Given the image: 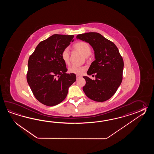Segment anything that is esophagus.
<instances>
[{
	"instance_id": "34e87169",
	"label": "esophagus",
	"mask_w": 154,
	"mask_h": 154,
	"mask_svg": "<svg viewBox=\"0 0 154 154\" xmlns=\"http://www.w3.org/2000/svg\"><path fill=\"white\" fill-rule=\"evenodd\" d=\"M82 77V76L78 75H76V79H78L79 78H81Z\"/></svg>"
}]
</instances>
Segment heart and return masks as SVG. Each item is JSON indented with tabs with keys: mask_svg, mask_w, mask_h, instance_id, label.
I'll list each match as a JSON object with an SVG mask.
<instances>
[{
	"mask_svg": "<svg viewBox=\"0 0 154 154\" xmlns=\"http://www.w3.org/2000/svg\"><path fill=\"white\" fill-rule=\"evenodd\" d=\"M75 48L78 50L79 52L85 57H88L90 55L91 53V49L90 46H89L88 43L85 42H79L76 43L74 45ZM61 57L63 62L66 64H68L69 63V58H70V52L69 48H66L63 49L62 52L61 53ZM86 70V67L84 66H76L72 65L69 68V72L70 73H72L76 75H82L84 74Z\"/></svg>",
	"mask_w": 154,
	"mask_h": 154,
	"instance_id": "b5f03b06",
	"label": "heart"
}]
</instances>
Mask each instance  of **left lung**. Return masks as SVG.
<instances>
[{
  "mask_svg": "<svg viewBox=\"0 0 154 154\" xmlns=\"http://www.w3.org/2000/svg\"><path fill=\"white\" fill-rule=\"evenodd\" d=\"M76 38L88 43L95 54V60L87 74H95L96 79L84 76L86 84L83 91L88 98L95 101H106L115 94L122 81L124 62L118 48L97 32L80 34Z\"/></svg>",
  "mask_w": 154,
  "mask_h": 154,
  "instance_id": "left-lung-1",
  "label": "left lung"
}]
</instances>
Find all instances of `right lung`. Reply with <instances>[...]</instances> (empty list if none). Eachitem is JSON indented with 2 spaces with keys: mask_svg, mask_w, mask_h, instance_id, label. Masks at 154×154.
<instances>
[{
  "mask_svg": "<svg viewBox=\"0 0 154 154\" xmlns=\"http://www.w3.org/2000/svg\"><path fill=\"white\" fill-rule=\"evenodd\" d=\"M73 38V35H53L39 43L29 57L27 81L35 97L43 105L60 103L75 82V74L66 73L68 69L61 57Z\"/></svg>",
  "mask_w": 154,
  "mask_h": 154,
  "instance_id": "obj_1",
  "label": "right lung"
}]
</instances>
